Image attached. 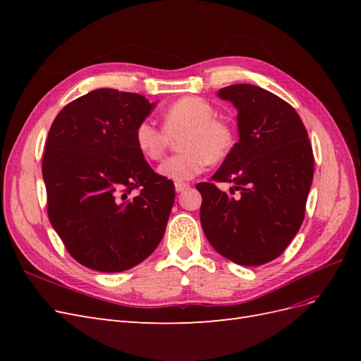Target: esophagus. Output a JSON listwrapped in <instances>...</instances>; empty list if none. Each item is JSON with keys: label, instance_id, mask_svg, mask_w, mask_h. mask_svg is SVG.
<instances>
[{"label": "esophagus", "instance_id": "1", "mask_svg": "<svg viewBox=\"0 0 361 361\" xmlns=\"http://www.w3.org/2000/svg\"><path fill=\"white\" fill-rule=\"evenodd\" d=\"M188 188H190L188 183H183V182L174 183V190H176V192H183L185 190H188Z\"/></svg>", "mask_w": 361, "mask_h": 361}]
</instances>
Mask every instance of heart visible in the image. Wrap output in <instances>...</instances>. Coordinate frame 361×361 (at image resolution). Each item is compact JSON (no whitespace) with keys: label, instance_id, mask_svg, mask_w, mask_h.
Wrapping results in <instances>:
<instances>
[{"label":"heart","instance_id":"1","mask_svg":"<svg viewBox=\"0 0 361 361\" xmlns=\"http://www.w3.org/2000/svg\"><path fill=\"white\" fill-rule=\"evenodd\" d=\"M179 135L178 149L182 152L158 167L162 178L174 182L191 180L209 162L224 159L235 141L232 128L216 118L211 102L199 96H185L162 113V129L149 120L140 122L134 130V145L141 157L158 161L170 147L171 140Z\"/></svg>","mask_w":361,"mask_h":361}]
</instances>
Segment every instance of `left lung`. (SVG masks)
Here are the masks:
<instances>
[{"instance_id":"1","label":"left lung","mask_w":361,"mask_h":361,"mask_svg":"<svg viewBox=\"0 0 361 361\" xmlns=\"http://www.w3.org/2000/svg\"><path fill=\"white\" fill-rule=\"evenodd\" d=\"M238 110V143L212 182H200V221L226 259L257 267L279 257L300 231L313 180V152L300 116L279 96L251 84L218 90ZM215 181H231L232 198ZM233 191V190H232Z\"/></svg>"}]
</instances>
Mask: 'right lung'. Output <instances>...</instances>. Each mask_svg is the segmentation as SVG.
<instances>
[{
    "mask_svg": "<svg viewBox=\"0 0 361 361\" xmlns=\"http://www.w3.org/2000/svg\"><path fill=\"white\" fill-rule=\"evenodd\" d=\"M155 105L137 93L97 89L68 104L51 125L42 162L48 216L69 255L87 268H133L166 232L174 183L152 170L134 145L135 126Z\"/></svg>",
    "mask_w": 361,
    "mask_h": 361,
    "instance_id": "1",
    "label": "right lung"
}]
</instances>
